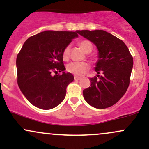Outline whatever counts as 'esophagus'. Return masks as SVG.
<instances>
[{"instance_id":"1","label":"esophagus","mask_w":149,"mask_h":149,"mask_svg":"<svg viewBox=\"0 0 149 149\" xmlns=\"http://www.w3.org/2000/svg\"><path fill=\"white\" fill-rule=\"evenodd\" d=\"M80 77H78V76H74V79H75V80H80Z\"/></svg>"}]
</instances>
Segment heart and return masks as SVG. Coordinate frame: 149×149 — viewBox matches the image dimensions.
I'll return each instance as SVG.
<instances>
[{
	"label": "heart",
	"instance_id": "heart-1",
	"mask_svg": "<svg viewBox=\"0 0 149 149\" xmlns=\"http://www.w3.org/2000/svg\"><path fill=\"white\" fill-rule=\"evenodd\" d=\"M80 47L85 53H90L92 50V44L89 40H82L78 43ZM70 47L69 45L65 47L62 53L64 59H67L69 56ZM90 66L87 62H71L66 66V70L68 72L76 75L77 76H83L89 70Z\"/></svg>",
	"mask_w": 149,
	"mask_h": 149
}]
</instances>
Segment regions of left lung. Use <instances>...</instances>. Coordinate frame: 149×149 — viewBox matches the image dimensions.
Returning a JSON list of instances; mask_svg holds the SVG:
<instances>
[{
  "mask_svg": "<svg viewBox=\"0 0 149 149\" xmlns=\"http://www.w3.org/2000/svg\"><path fill=\"white\" fill-rule=\"evenodd\" d=\"M78 33L93 42L98 49L90 87L83 90L85 100L92 107L103 109L117 103L127 91L133 67V58L125 44L103 30H82ZM101 72L102 76L98 75Z\"/></svg>",
  "mask_w": 149,
  "mask_h": 149,
  "instance_id": "8db88e82",
  "label": "left lung"
}]
</instances>
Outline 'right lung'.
Instances as JSON below:
<instances>
[{
	"label": "right lung",
	"instance_id": "right-lung-1",
	"mask_svg": "<svg viewBox=\"0 0 149 149\" xmlns=\"http://www.w3.org/2000/svg\"><path fill=\"white\" fill-rule=\"evenodd\" d=\"M78 31H45L29 38L17 57V83L24 97L33 106L48 110L64 100L66 87L73 81L65 73L62 53ZM61 71L63 74L53 72Z\"/></svg>",
	"mask_w": 149,
	"mask_h": 149
}]
</instances>
